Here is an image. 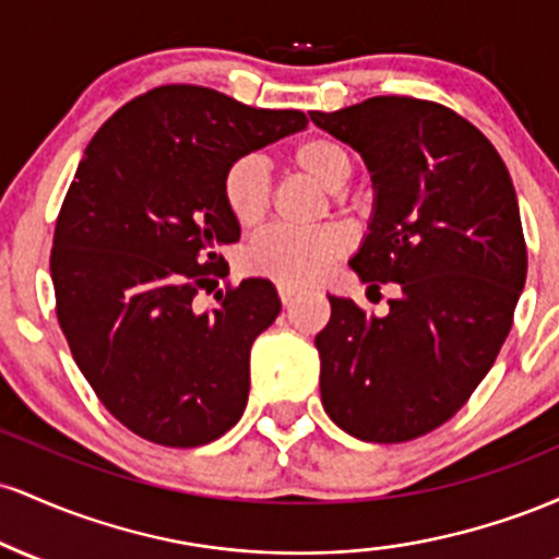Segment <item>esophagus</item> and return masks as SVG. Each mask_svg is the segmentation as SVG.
I'll return each mask as SVG.
<instances>
[{"mask_svg": "<svg viewBox=\"0 0 559 559\" xmlns=\"http://www.w3.org/2000/svg\"><path fill=\"white\" fill-rule=\"evenodd\" d=\"M299 292L301 288H297L294 284H278V294H281V301H284V305H292V301L299 297Z\"/></svg>", "mask_w": 559, "mask_h": 559, "instance_id": "esophagus-1", "label": "esophagus"}]
</instances>
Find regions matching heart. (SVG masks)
<instances>
[{"label":"heart","mask_w":559,"mask_h":559,"mask_svg":"<svg viewBox=\"0 0 559 559\" xmlns=\"http://www.w3.org/2000/svg\"><path fill=\"white\" fill-rule=\"evenodd\" d=\"M288 163L301 176L312 178L331 194H338L355 173V159L342 141L331 136H310L292 146ZM223 202L241 228H252L265 217L271 204V178L258 157H241L223 176ZM349 249L344 228H271L252 241L247 265L254 273L281 284H312L329 271V265Z\"/></svg>","instance_id":"obj_1"}]
</instances>
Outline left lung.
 I'll use <instances>...</instances> for the list:
<instances>
[{"label": "left lung", "mask_w": 559, "mask_h": 559, "mask_svg": "<svg viewBox=\"0 0 559 559\" xmlns=\"http://www.w3.org/2000/svg\"><path fill=\"white\" fill-rule=\"evenodd\" d=\"M310 120L373 181L352 271L400 284L383 318L329 294L320 400L355 439H418L471 400L512 329L528 271L515 186L491 141L436 102L373 96Z\"/></svg>", "instance_id": "left-lung-1"}]
</instances>
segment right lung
<instances>
[{"mask_svg": "<svg viewBox=\"0 0 559 559\" xmlns=\"http://www.w3.org/2000/svg\"><path fill=\"white\" fill-rule=\"evenodd\" d=\"M307 128L204 86L136 96L88 141L57 217V320L102 404L163 447H202L241 418L249 349L278 318L267 278L197 310L241 228L223 202L236 159Z\"/></svg>", "mask_w": 559, "mask_h": 559, "instance_id": "add662e5", "label": "right lung"}]
</instances>
